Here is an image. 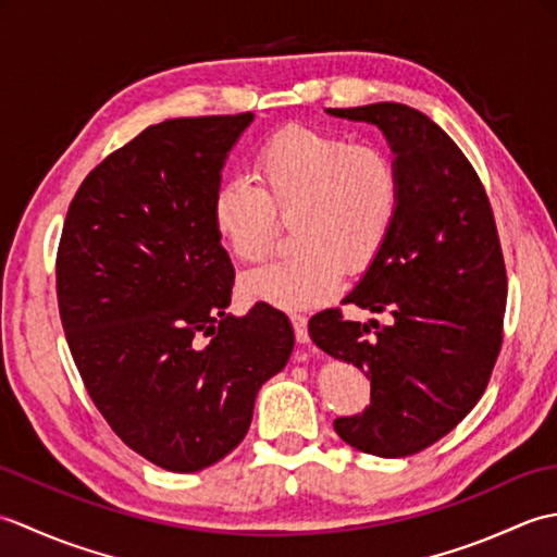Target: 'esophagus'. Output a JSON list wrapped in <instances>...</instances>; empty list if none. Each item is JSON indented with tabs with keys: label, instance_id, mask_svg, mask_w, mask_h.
Returning a JSON list of instances; mask_svg holds the SVG:
<instances>
[{
	"label": "esophagus",
	"instance_id": "1",
	"mask_svg": "<svg viewBox=\"0 0 557 557\" xmlns=\"http://www.w3.org/2000/svg\"><path fill=\"white\" fill-rule=\"evenodd\" d=\"M289 318H292L297 342H299V345H306V342H309V321H306V315H301V313H292Z\"/></svg>",
	"mask_w": 557,
	"mask_h": 557
}]
</instances>
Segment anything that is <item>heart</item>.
Wrapping results in <instances>:
<instances>
[{"label": "heart", "instance_id": "obj_1", "mask_svg": "<svg viewBox=\"0 0 557 557\" xmlns=\"http://www.w3.org/2000/svg\"><path fill=\"white\" fill-rule=\"evenodd\" d=\"M251 186L230 180L212 196L222 246L256 263L268 253L275 218L287 220L292 256L242 277L246 299L282 311L333 297L342 265L369 268L381 256L401 208V172L387 150L311 126H287L258 148Z\"/></svg>", "mask_w": 557, "mask_h": 557}]
</instances>
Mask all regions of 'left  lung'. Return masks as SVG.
<instances>
[{"label":"left lung","mask_w":557,"mask_h":557,"mask_svg":"<svg viewBox=\"0 0 557 557\" xmlns=\"http://www.w3.org/2000/svg\"><path fill=\"white\" fill-rule=\"evenodd\" d=\"M325 112L381 128L401 172V208L381 256L345 297L393 321H345L327 309L311 318L309 335L371 381V405L335 419L342 441L409 457L453 431L488 385L507 301L498 230L471 162L423 112L399 102Z\"/></svg>","instance_id":"8db88e82"}]
</instances>
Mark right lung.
<instances>
[{
    "label": "right lung",
    "mask_w": 557,
    "mask_h": 557,
    "mask_svg": "<svg viewBox=\"0 0 557 557\" xmlns=\"http://www.w3.org/2000/svg\"><path fill=\"white\" fill-rule=\"evenodd\" d=\"M251 122L148 126L83 180L57 251L59 315L90 399L134 453L176 474L244 441L260 385L294 349L272 306L227 313L234 268L210 208Z\"/></svg>",
    "instance_id": "right-lung-1"
}]
</instances>
